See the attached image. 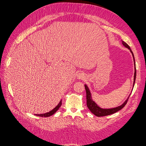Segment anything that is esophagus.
Segmentation results:
<instances>
[{"instance_id": "obj_1", "label": "esophagus", "mask_w": 146, "mask_h": 146, "mask_svg": "<svg viewBox=\"0 0 146 146\" xmlns=\"http://www.w3.org/2000/svg\"><path fill=\"white\" fill-rule=\"evenodd\" d=\"M85 78V74L83 73H79L78 75H77V79H78V80H81V79H83V78Z\"/></svg>"}]
</instances>
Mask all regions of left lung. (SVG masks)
Listing matches in <instances>:
<instances>
[{
  "mask_svg": "<svg viewBox=\"0 0 146 146\" xmlns=\"http://www.w3.org/2000/svg\"><path fill=\"white\" fill-rule=\"evenodd\" d=\"M122 44L125 46V48H128L132 54L133 58H134V65H135V68H134V83H133V87H134V84H135V78H136V68H135V59H134V54L131 50V48L129 47V46L127 44L126 42H125L124 41H122ZM85 90H86V105H87V107L89 108V110H90V111L92 113H94L95 115L97 116V117H103V116H106V115H111L113 114L114 113L117 112V111H119L120 110L122 109V108L124 107L125 105H126L127 102L128 101V99L130 97V95L128 97L127 99L123 102V103L120 105L119 107H115V108H102L101 107H100L97 105V104L95 103V101L93 100L92 97V94L90 93V91L88 87V86L86 85H85ZM133 90V88H132Z\"/></svg>",
  "mask_w": 146,
  "mask_h": 146,
  "instance_id": "obj_1",
  "label": "left lung"
}]
</instances>
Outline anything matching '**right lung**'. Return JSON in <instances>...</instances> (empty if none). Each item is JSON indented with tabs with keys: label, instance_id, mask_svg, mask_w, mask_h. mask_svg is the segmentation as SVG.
Returning <instances> with one entry per match:
<instances>
[{
	"label": "right lung",
	"instance_id": "add662e5",
	"mask_svg": "<svg viewBox=\"0 0 146 146\" xmlns=\"http://www.w3.org/2000/svg\"><path fill=\"white\" fill-rule=\"evenodd\" d=\"M62 105V102L61 100L60 102V103L58 104V105L56 107L54 108H53L52 110L49 111V112L47 113H41V114H35V115L36 116H39V117H50L52 115H53L54 113H56V111L59 108H60Z\"/></svg>",
	"mask_w": 146,
	"mask_h": 146
}]
</instances>
